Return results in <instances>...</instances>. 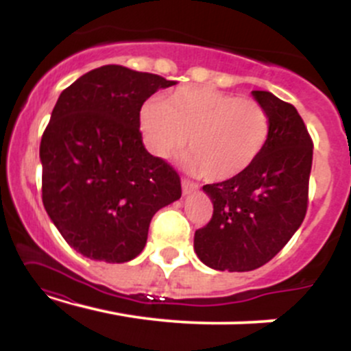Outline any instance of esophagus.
I'll use <instances>...</instances> for the list:
<instances>
[{"instance_id":"1","label":"esophagus","mask_w":351,"mask_h":351,"mask_svg":"<svg viewBox=\"0 0 351 351\" xmlns=\"http://www.w3.org/2000/svg\"><path fill=\"white\" fill-rule=\"evenodd\" d=\"M181 188H183V195H189L193 191H198V184L193 183L189 180H181Z\"/></svg>"}]
</instances>
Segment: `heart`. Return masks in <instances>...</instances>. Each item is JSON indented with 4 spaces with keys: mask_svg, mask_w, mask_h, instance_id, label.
Instances as JSON below:
<instances>
[{
    "mask_svg": "<svg viewBox=\"0 0 351 351\" xmlns=\"http://www.w3.org/2000/svg\"><path fill=\"white\" fill-rule=\"evenodd\" d=\"M140 127L156 156L167 158L186 143L184 168L209 181H224L256 162L267 143L271 119L254 99L183 87L162 102L145 104Z\"/></svg>",
    "mask_w": 351,
    "mask_h": 351,
    "instance_id": "b5f03b06",
    "label": "heart"
}]
</instances>
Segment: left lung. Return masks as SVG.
Masks as SVG:
<instances>
[{"label": "left lung", "mask_w": 351, "mask_h": 351, "mask_svg": "<svg viewBox=\"0 0 351 351\" xmlns=\"http://www.w3.org/2000/svg\"><path fill=\"white\" fill-rule=\"evenodd\" d=\"M271 132L256 162L239 175L204 184L213 217L195 232V251L216 271H254L272 259L307 213L313 142L292 104L254 90Z\"/></svg>", "instance_id": "left-lung-1"}]
</instances>
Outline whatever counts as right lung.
Segmentation results:
<instances>
[{"mask_svg": "<svg viewBox=\"0 0 351 351\" xmlns=\"http://www.w3.org/2000/svg\"><path fill=\"white\" fill-rule=\"evenodd\" d=\"M175 84L110 64L59 95L39 148L43 203L66 243L88 259L132 261L155 213L180 199V175L145 150L140 132L145 100Z\"/></svg>", "mask_w": 351, "mask_h": 351, "instance_id": "1", "label": "right lung"}]
</instances>
